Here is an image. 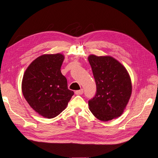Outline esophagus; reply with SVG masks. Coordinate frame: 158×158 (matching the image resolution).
Listing matches in <instances>:
<instances>
[{
    "label": "esophagus",
    "instance_id": "1",
    "mask_svg": "<svg viewBox=\"0 0 158 158\" xmlns=\"http://www.w3.org/2000/svg\"><path fill=\"white\" fill-rule=\"evenodd\" d=\"M83 92H84L83 89H80V90H76V91H75V94H76V95H80V94H82Z\"/></svg>",
    "mask_w": 158,
    "mask_h": 158
}]
</instances>
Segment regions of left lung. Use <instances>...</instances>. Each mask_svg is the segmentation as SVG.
Returning <instances> with one entry per match:
<instances>
[{"label":"left lung","mask_w":158,"mask_h":158,"mask_svg":"<svg viewBox=\"0 0 158 158\" xmlns=\"http://www.w3.org/2000/svg\"><path fill=\"white\" fill-rule=\"evenodd\" d=\"M88 59L97 85L95 96L88 101L90 110L102 121L120 117L132 92L127 70L111 56L90 55Z\"/></svg>","instance_id":"obj_1"}]
</instances>
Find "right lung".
<instances>
[{
  "instance_id": "obj_1",
  "label": "right lung",
  "mask_w": 158,
  "mask_h": 158,
  "mask_svg": "<svg viewBox=\"0 0 158 158\" xmlns=\"http://www.w3.org/2000/svg\"><path fill=\"white\" fill-rule=\"evenodd\" d=\"M64 60L61 53L42 55L31 63L23 77L22 92L25 100L45 118L60 114L74 95L60 70Z\"/></svg>"
}]
</instances>
